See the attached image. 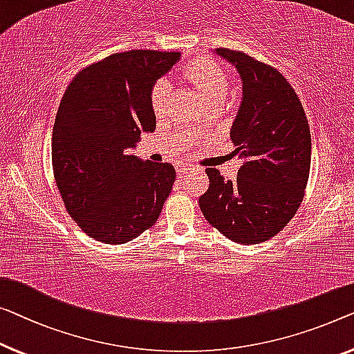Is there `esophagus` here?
I'll return each instance as SVG.
<instances>
[{
    "instance_id": "34e87169",
    "label": "esophagus",
    "mask_w": 354,
    "mask_h": 354,
    "mask_svg": "<svg viewBox=\"0 0 354 354\" xmlns=\"http://www.w3.org/2000/svg\"><path fill=\"white\" fill-rule=\"evenodd\" d=\"M191 170V165H187V163H176V171L178 175H184V173H187Z\"/></svg>"
}]
</instances>
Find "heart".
<instances>
[{"label": "heart", "instance_id": "obj_1", "mask_svg": "<svg viewBox=\"0 0 354 354\" xmlns=\"http://www.w3.org/2000/svg\"><path fill=\"white\" fill-rule=\"evenodd\" d=\"M183 76L200 93L208 104L223 103L229 93V76L219 63L209 59H194L183 68ZM168 82L157 81L151 88V108L157 118H162L167 111Z\"/></svg>", "mask_w": 354, "mask_h": 354}]
</instances>
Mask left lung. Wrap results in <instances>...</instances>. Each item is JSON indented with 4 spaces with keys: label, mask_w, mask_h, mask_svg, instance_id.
Returning a JSON list of instances; mask_svg holds the SVG:
<instances>
[{
    "label": "left lung",
    "mask_w": 354,
    "mask_h": 354,
    "mask_svg": "<svg viewBox=\"0 0 354 354\" xmlns=\"http://www.w3.org/2000/svg\"><path fill=\"white\" fill-rule=\"evenodd\" d=\"M243 81V102L230 130L243 159L235 181L207 168L198 198L205 219L229 240L256 245L286 227L302 203L312 162L310 125L297 93L277 68L221 47Z\"/></svg>",
    "instance_id": "1"
}]
</instances>
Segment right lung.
Instances as JSON below:
<instances>
[{"mask_svg":"<svg viewBox=\"0 0 354 354\" xmlns=\"http://www.w3.org/2000/svg\"><path fill=\"white\" fill-rule=\"evenodd\" d=\"M179 55L118 52L68 84L52 131V170L68 214L93 240L122 245L159 219L175 167L140 160L125 149L141 131L156 129L151 88Z\"/></svg>","mask_w":354,"mask_h":354,"instance_id":"add662e5","label":"right lung"}]
</instances>
